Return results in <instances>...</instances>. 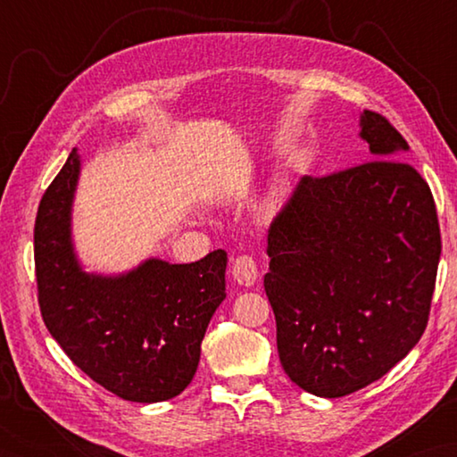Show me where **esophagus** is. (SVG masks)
I'll list each match as a JSON object with an SVG mask.
<instances>
[{
    "instance_id": "esophagus-1",
    "label": "esophagus",
    "mask_w": 457,
    "mask_h": 457,
    "mask_svg": "<svg viewBox=\"0 0 457 457\" xmlns=\"http://www.w3.org/2000/svg\"><path fill=\"white\" fill-rule=\"evenodd\" d=\"M231 275L237 280L239 285L251 287L255 285V280L259 278V269L253 257L249 255H239L234 261H231Z\"/></svg>"
}]
</instances>
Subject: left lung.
Segmentation results:
<instances>
[{
	"mask_svg": "<svg viewBox=\"0 0 457 457\" xmlns=\"http://www.w3.org/2000/svg\"><path fill=\"white\" fill-rule=\"evenodd\" d=\"M359 125L371 161L304 177L269 229L280 365L324 399L371 385L419 344L442 253L430 187L401 161L409 143L381 113Z\"/></svg>",
	"mask_w": 457,
	"mask_h": 457,
	"instance_id": "left-lung-1",
	"label": "left lung"
}]
</instances>
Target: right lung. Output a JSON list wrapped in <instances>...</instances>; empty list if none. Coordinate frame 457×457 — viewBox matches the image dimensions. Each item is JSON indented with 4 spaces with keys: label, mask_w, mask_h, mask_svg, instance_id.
Masks as SVG:
<instances>
[{
    "label": "right lung",
    "mask_w": 457,
    "mask_h": 457,
    "mask_svg": "<svg viewBox=\"0 0 457 457\" xmlns=\"http://www.w3.org/2000/svg\"><path fill=\"white\" fill-rule=\"evenodd\" d=\"M79 151L43 194L35 220V273L45 326L76 367L123 401L180 395L200 361L210 318L226 298L228 253L196 263L147 259L129 273H84L74 253L71 212Z\"/></svg>",
    "instance_id": "right-lung-1"
}]
</instances>
